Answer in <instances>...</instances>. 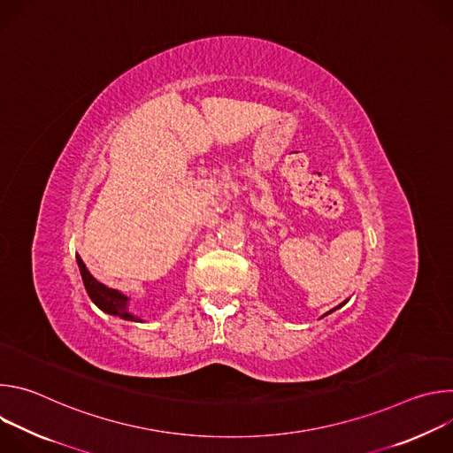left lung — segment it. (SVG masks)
<instances>
[{
  "label": "left lung",
  "instance_id": "8db88e82",
  "mask_svg": "<svg viewBox=\"0 0 453 453\" xmlns=\"http://www.w3.org/2000/svg\"><path fill=\"white\" fill-rule=\"evenodd\" d=\"M346 303H348V301H344V303H341V304H339V306H335V308H334V310H330V311H326V313H325V315H322V317H326V315H328V313H332V311H335V310H339V308H342V306H344V304H346Z\"/></svg>",
  "mask_w": 453,
  "mask_h": 453
}]
</instances>
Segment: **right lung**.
Segmentation results:
<instances>
[{
	"label": "right lung",
	"mask_w": 453,
	"mask_h": 453,
	"mask_svg": "<svg viewBox=\"0 0 453 453\" xmlns=\"http://www.w3.org/2000/svg\"><path fill=\"white\" fill-rule=\"evenodd\" d=\"M77 264H79V271L86 287L88 296L91 297V301L105 313L125 319V320H134V322H143V319H140L138 315H134L131 311V297H127L123 292L116 290V288H109L107 285L96 281L91 273L88 271L86 264L81 260V256H77Z\"/></svg>",
	"instance_id": "add662e5"
}]
</instances>
